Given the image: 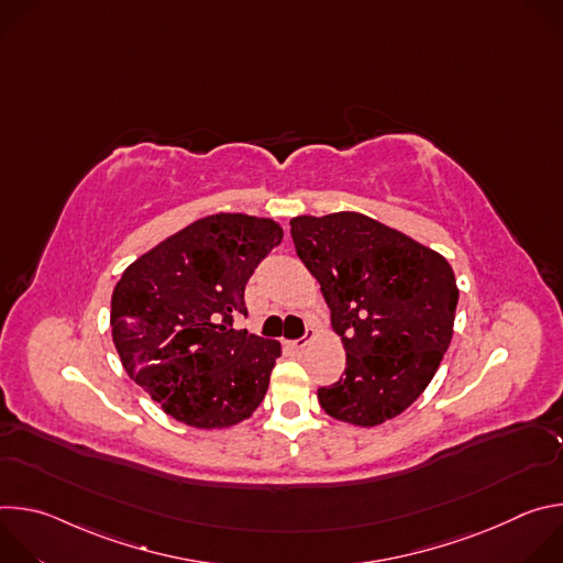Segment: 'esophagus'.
<instances>
[{"instance_id": "1", "label": "esophagus", "mask_w": 563, "mask_h": 563, "mask_svg": "<svg viewBox=\"0 0 563 563\" xmlns=\"http://www.w3.org/2000/svg\"><path fill=\"white\" fill-rule=\"evenodd\" d=\"M313 339H316V332H313L311 328H307V330H305V336H302V339H296V341H291L289 345H291L294 350H305V347H307V345H309Z\"/></svg>"}]
</instances>
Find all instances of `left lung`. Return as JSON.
Returning a JSON list of instances; mask_svg holds the SVG:
<instances>
[{
    "label": "left lung",
    "mask_w": 563,
    "mask_h": 563,
    "mask_svg": "<svg viewBox=\"0 0 563 563\" xmlns=\"http://www.w3.org/2000/svg\"><path fill=\"white\" fill-rule=\"evenodd\" d=\"M289 224L347 354L345 376L318 387L320 408L361 428L398 417L423 394L452 341L459 289L450 263L354 211Z\"/></svg>",
    "instance_id": "left-lung-1"
}]
</instances>
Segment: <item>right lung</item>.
Instances as JSON below:
<instances>
[{
	"mask_svg": "<svg viewBox=\"0 0 563 563\" xmlns=\"http://www.w3.org/2000/svg\"><path fill=\"white\" fill-rule=\"evenodd\" d=\"M269 218L213 213L142 254L111 298L113 343L126 374L176 421L229 428L267 394L280 343L233 330L245 287L280 245Z\"/></svg>",
	"mask_w": 563,
	"mask_h": 563,
	"instance_id": "1",
	"label": "right lung"
}]
</instances>
